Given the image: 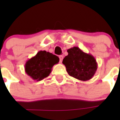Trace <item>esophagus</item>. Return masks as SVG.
Returning <instances> with one entry per match:
<instances>
[{"label": "esophagus", "mask_w": 120, "mask_h": 120, "mask_svg": "<svg viewBox=\"0 0 120 120\" xmlns=\"http://www.w3.org/2000/svg\"><path fill=\"white\" fill-rule=\"evenodd\" d=\"M59 61H60V62H62V60H63L64 56H62V55H60V56H59Z\"/></svg>", "instance_id": "1"}]
</instances>
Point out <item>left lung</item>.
Instances as JSON below:
<instances>
[{"label": "left lung", "instance_id": "8db88e82", "mask_svg": "<svg viewBox=\"0 0 120 120\" xmlns=\"http://www.w3.org/2000/svg\"><path fill=\"white\" fill-rule=\"evenodd\" d=\"M68 55L64 58L62 64L70 76L82 81H87L94 76L97 63L93 55L83 52L78 47L67 50Z\"/></svg>", "mask_w": 120, "mask_h": 120}]
</instances>
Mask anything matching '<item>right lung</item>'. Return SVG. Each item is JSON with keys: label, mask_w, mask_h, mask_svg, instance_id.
I'll use <instances>...</instances> for the list:
<instances>
[{"label": "right lung", "mask_w": 120, "mask_h": 120, "mask_svg": "<svg viewBox=\"0 0 120 120\" xmlns=\"http://www.w3.org/2000/svg\"><path fill=\"white\" fill-rule=\"evenodd\" d=\"M57 56L46 51H39L25 64V72L33 80L40 81L49 76L52 68L59 62Z\"/></svg>", "instance_id": "add662e5"}]
</instances>
